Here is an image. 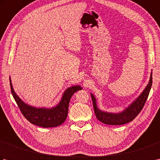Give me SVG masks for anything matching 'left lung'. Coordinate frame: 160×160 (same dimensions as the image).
<instances>
[{"label":"left lung","mask_w":160,"mask_h":160,"mask_svg":"<svg viewBox=\"0 0 160 160\" xmlns=\"http://www.w3.org/2000/svg\"><path fill=\"white\" fill-rule=\"evenodd\" d=\"M151 86L152 73L151 74L148 84H147V86L145 88L144 90L142 91L140 96L133 102L129 105L128 108L119 113H107V112H104L100 110L97 107L96 98L94 97L92 93H91L96 117L98 120H100L102 123L109 125H122L131 122L140 113V111L143 108L146 101H147L148 98L149 92H150Z\"/></svg>","instance_id":"8db88e82"}]
</instances>
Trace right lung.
<instances>
[{"mask_svg": "<svg viewBox=\"0 0 160 160\" xmlns=\"http://www.w3.org/2000/svg\"><path fill=\"white\" fill-rule=\"evenodd\" d=\"M9 82L12 96L24 117L32 124L43 128L55 127L62 124L67 117L71 96L75 92L82 89V87L78 85L69 87L64 91L62 99L55 107L51 108H36L22 102L13 91L10 78Z\"/></svg>", "mask_w": 160, "mask_h": 160, "instance_id": "obj_1", "label": "right lung"}]
</instances>
